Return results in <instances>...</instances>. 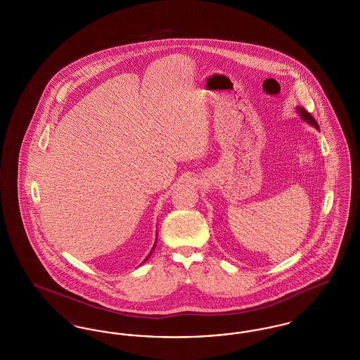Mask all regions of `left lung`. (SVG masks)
I'll use <instances>...</instances> for the list:
<instances>
[{"label":"left lung","mask_w":360,"mask_h":360,"mask_svg":"<svg viewBox=\"0 0 360 360\" xmlns=\"http://www.w3.org/2000/svg\"><path fill=\"white\" fill-rule=\"evenodd\" d=\"M295 112L300 115V117L302 119V120L305 121V122H308L309 125H311V127H314L316 129H320L319 128V124H317V121L313 119V116L307 112L304 108H301V106H297L295 108Z\"/></svg>","instance_id":"obj_1"}]
</instances>
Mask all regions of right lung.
Segmentation results:
<instances>
[{
    "mask_svg": "<svg viewBox=\"0 0 360 360\" xmlns=\"http://www.w3.org/2000/svg\"><path fill=\"white\" fill-rule=\"evenodd\" d=\"M156 240H158V235H156ZM155 245H156V241H155L154 247H153V250H151V252H150V254H148V257H146V259H144V262H146V260H147V259H148V257H151V254H153V251H154V250H155ZM144 262H143V263H144Z\"/></svg>",
    "mask_w": 360,
    "mask_h": 360,
    "instance_id": "obj_1",
    "label": "right lung"
}]
</instances>
